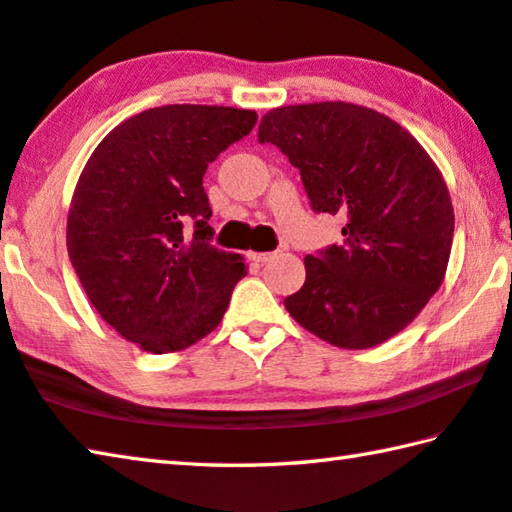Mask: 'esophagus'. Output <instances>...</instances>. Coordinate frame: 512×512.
<instances>
[{
	"instance_id": "1",
	"label": "esophagus",
	"mask_w": 512,
	"mask_h": 512,
	"mask_svg": "<svg viewBox=\"0 0 512 512\" xmlns=\"http://www.w3.org/2000/svg\"><path fill=\"white\" fill-rule=\"evenodd\" d=\"M273 257H275V253H250V259H253V262H257V264L271 262Z\"/></svg>"
}]
</instances>
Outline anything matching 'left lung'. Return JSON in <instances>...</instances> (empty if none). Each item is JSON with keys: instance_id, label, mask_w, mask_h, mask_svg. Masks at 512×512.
<instances>
[{"instance_id": "1", "label": "left lung", "mask_w": 512, "mask_h": 512, "mask_svg": "<svg viewBox=\"0 0 512 512\" xmlns=\"http://www.w3.org/2000/svg\"><path fill=\"white\" fill-rule=\"evenodd\" d=\"M259 144L300 171L314 212L345 219L343 241L305 257L284 307L318 339L375 348L411 323L443 284L454 210L443 176L400 124L343 101L266 112Z\"/></svg>"}]
</instances>
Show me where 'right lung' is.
Returning <instances> with one entry per match:
<instances>
[{
    "mask_svg": "<svg viewBox=\"0 0 512 512\" xmlns=\"http://www.w3.org/2000/svg\"><path fill=\"white\" fill-rule=\"evenodd\" d=\"M253 110L162 106L119 124L85 164L67 253L94 309L153 354L221 323L244 257L212 246L207 164L253 131Z\"/></svg>",
    "mask_w": 512,
    "mask_h": 512,
    "instance_id": "obj_1",
    "label": "right lung"
}]
</instances>
